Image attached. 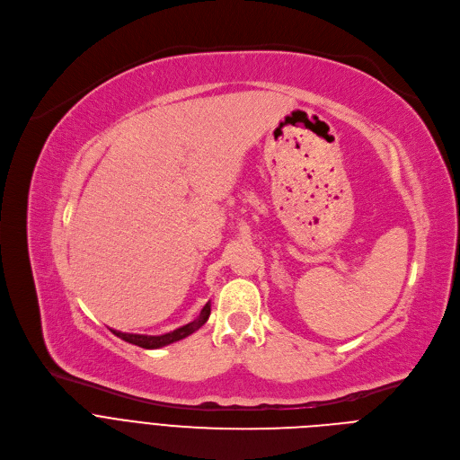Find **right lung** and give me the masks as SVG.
<instances>
[{
  "mask_svg": "<svg viewBox=\"0 0 460 460\" xmlns=\"http://www.w3.org/2000/svg\"><path fill=\"white\" fill-rule=\"evenodd\" d=\"M211 314V302H208L200 313V316L196 318L194 322H189L181 327H178V330L171 332V333H165V335H133V333H121V332H114L112 333L116 337H119L121 341L128 342V344H135V346H140L144 349H158V348H164V346H169L172 342H178L189 335H192L194 332H199L200 327L208 322Z\"/></svg>",
  "mask_w": 460,
  "mask_h": 460,
  "instance_id": "obj_1",
  "label": "right lung"
}]
</instances>
